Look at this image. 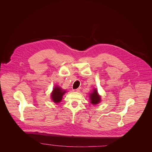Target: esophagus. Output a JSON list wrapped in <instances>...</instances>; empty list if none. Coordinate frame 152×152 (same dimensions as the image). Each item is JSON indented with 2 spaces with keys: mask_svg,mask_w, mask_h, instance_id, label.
<instances>
[{
  "mask_svg": "<svg viewBox=\"0 0 152 152\" xmlns=\"http://www.w3.org/2000/svg\"><path fill=\"white\" fill-rule=\"evenodd\" d=\"M79 89H73V91L75 92H80Z\"/></svg>",
  "mask_w": 152,
  "mask_h": 152,
  "instance_id": "1",
  "label": "esophagus"
}]
</instances>
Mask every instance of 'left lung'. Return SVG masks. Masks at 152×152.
Listing matches in <instances>:
<instances>
[{
    "mask_svg": "<svg viewBox=\"0 0 152 152\" xmlns=\"http://www.w3.org/2000/svg\"><path fill=\"white\" fill-rule=\"evenodd\" d=\"M90 99L91 102L93 105L97 104L100 102V96L98 94L97 91L96 89H94V92L90 95Z\"/></svg>",
    "mask_w": 152,
    "mask_h": 152,
    "instance_id": "1",
    "label": "left lung"
}]
</instances>
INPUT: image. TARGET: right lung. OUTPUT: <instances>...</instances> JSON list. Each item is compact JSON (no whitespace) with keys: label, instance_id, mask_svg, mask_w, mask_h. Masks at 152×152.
I'll return each instance as SVG.
<instances>
[{"label":"right lung","instance_id":"1","mask_svg":"<svg viewBox=\"0 0 152 152\" xmlns=\"http://www.w3.org/2000/svg\"><path fill=\"white\" fill-rule=\"evenodd\" d=\"M65 93V91L61 89L60 87H55L53 89L52 93L51 94V97L52 100L55 103H58L62 100V97Z\"/></svg>","mask_w":152,"mask_h":152}]
</instances>
